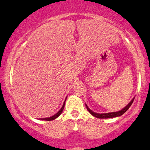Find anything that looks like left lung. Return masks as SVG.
I'll return each instance as SVG.
<instances>
[{"label":"left lung","instance_id":"1","mask_svg":"<svg viewBox=\"0 0 150 150\" xmlns=\"http://www.w3.org/2000/svg\"><path fill=\"white\" fill-rule=\"evenodd\" d=\"M134 98H133L132 100V101H131L130 103H129L128 105H127L126 107H124L123 108L122 110H120V111L118 112H108V113H102V114H99V113H96V112H94L92 111L91 110H90L89 108H88V106L86 105L87 106V108L88 110V111H89L90 113H91L92 115L96 117L97 118H100V119H107V118H112V117H119V116H121L123 114L125 113L129 108H130V106L132 105L133 101H134Z\"/></svg>","mask_w":150,"mask_h":150}]
</instances>
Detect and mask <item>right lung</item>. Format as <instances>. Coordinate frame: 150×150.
<instances>
[{
    "label": "right lung",
    "instance_id": "add662e5",
    "mask_svg": "<svg viewBox=\"0 0 150 150\" xmlns=\"http://www.w3.org/2000/svg\"><path fill=\"white\" fill-rule=\"evenodd\" d=\"M65 100L64 102V103H63V106L62 108H61L60 110L57 112V113H56L54 115H53L52 117H47V118H43V119H40L41 120H45V121H51V120H54V119H56L57 117H58L61 114V112H62V111L63 110V108H64V106H65Z\"/></svg>",
    "mask_w": 150,
    "mask_h": 150
}]
</instances>
